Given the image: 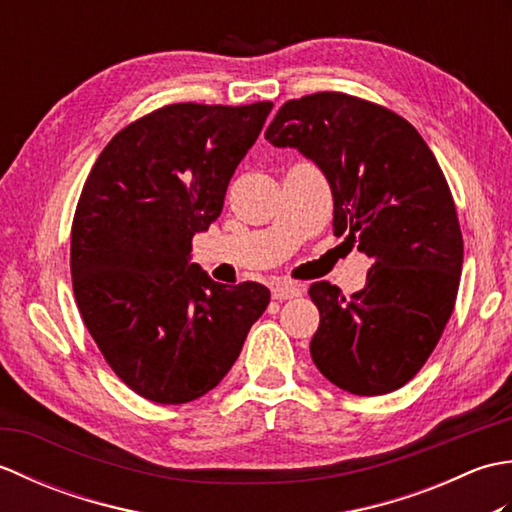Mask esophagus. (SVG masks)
Here are the masks:
<instances>
[{"mask_svg": "<svg viewBox=\"0 0 512 512\" xmlns=\"http://www.w3.org/2000/svg\"><path fill=\"white\" fill-rule=\"evenodd\" d=\"M299 295H301V286L292 284V281H277V284H273V299L277 301L295 299Z\"/></svg>", "mask_w": 512, "mask_h": 512, "instance_id": "obj_1", "label": "esophagus"}]
</instances>
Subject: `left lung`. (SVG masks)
Returning a JSON list of instances; mask_svg holds the SVG:
<instances>
[{
    "label": "left lung",
    "mask_w": 512,
    "mask_h": 512,
    "mask_svg": "<svg viewBox=\"0 0 512 512\" xmlns=\"http://www.w3.org/2000/svg\"><path fill=\"white\" fill-rule=\"evenodd\" d=\"M266 140L317 162L334 235L372 259L350 299L330 281L310 286L321 314L312 361L350 394H389L427 363L458 297L464 244L447 178L409 121L343 92L286 101Z\"/></svg>",
    "instance_id": "1"
}]
</instances>
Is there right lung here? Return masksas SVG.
I'll return each instance as SVG.
<instances>
[{
    "instance_id": "add662e5",
    "label": "right lung",
    "mask_w": 512,
    "mask_h": 512,
    "mask_svg": "<svg viewBox=\"0 0 512 512\" xmlns=\"http://www.w3.org/2000/svg\"><path fill=\"white\" fill-rule=\"evenodd\" d=\"M270 101L173 103L123 127L96 158L70 237L74 299L123 383L158 405L204 396L237 361L270 290L222 286L189 264L222 213Z\"/></svg>"
}]
</instances>
